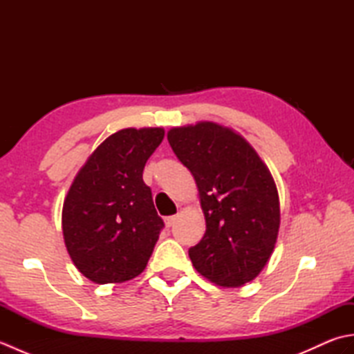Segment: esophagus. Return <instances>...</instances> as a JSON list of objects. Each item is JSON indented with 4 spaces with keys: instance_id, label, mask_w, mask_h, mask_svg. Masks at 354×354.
<instances>
[{
    "instance_id": "34e87169",
    "label": "esophagus",
    "mask_w": 354,
    "mask_h": 354,
    "mask_svg": "<svg viewBox=\"0 0 354 354\" xmlns=\"http://www.w3.org/2000/svg\"><path fill=\"white\" fill-rule=\"evenodd\" d=\"M176 217H178V216H169V217H165V219H164V222H165V227H167V228L173 227V223H175Z\"/></svg>"
}]
</instances>
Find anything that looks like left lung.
<instances>
[{"label": "left lung", "mask_w": 354, "mask_h": 354, "mask_svg": "<svg viewBox=\"0 0 354 354\" xmlns=\"http://www.w3.org/2000/svg\"><path fill=\"white\" fill-rule=\"evenodd\" d=\"M167 140L192 171L205 216V234L189 250L194 269L223 288L252 281L280 230V201L266 164L242 135L213 122L171 127Z\"/></svg>", "instance_id": "obj_1"}]
</instances>
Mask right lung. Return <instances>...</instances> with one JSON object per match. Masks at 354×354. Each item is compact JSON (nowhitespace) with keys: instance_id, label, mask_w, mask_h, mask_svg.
I'll return each instance as SVG.
<instances>
[{"instance_id":"add662e5","label":"right lung","mask_w":354,"mask_h":354,"mask_svg":"<svg viewBox=\"0 0 354 354\" xmlns=\"http://www.w3.org/2000/svg\"><path fill=\"white\" fill-rule=\"evenodd\" d=\"M162 127H127L109 135L82 165L62 208L66 251L97 284L123 283L146 269L164 222L142 181Z\"/></svg>"}]
</instances>
